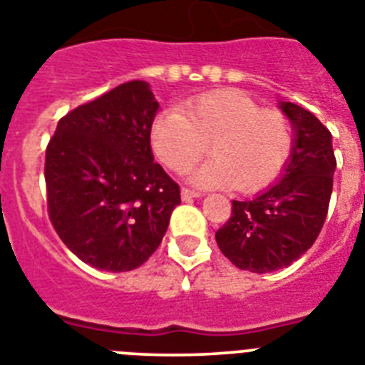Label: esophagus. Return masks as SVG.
Listing matches in <instances>:
<instances>
[{"label": "esophagus", "mask_w": 365, "mask_h": 365, "mask_svg": "<svg viewBox=\"0 0 365 365\" xmlns=\"http://www.w3.org/2000/svg\"><path fill=\"white\" fill-rule=\"evenodd\" d=\"M180 195H182V199L185 201H188V199H194V197H201V192H197V190H190V188H182L180 190Z\"/></svg>", "instance_id": "1"}]
</instances>
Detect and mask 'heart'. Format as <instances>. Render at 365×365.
<instances>
[{
	"label": "heart",
	"instance_id": "obj_1",
	"mask_svg": "<svg viewBox=\"0 0 365 365\" xmlns=\"http://www.w3.org/2000/svg\"><path fill=\"white\" fill-rule=\"evenodd\" d=\"M212 160L194 171L201 186L235 185L258 192L282 173L294 149L288 118L262 110L238 90H216L186 101L182 112H160L151 125V148L168 170L182 173L207 153Z\"/></svg>",
	"mask_w": 365,
	"mask_h": 365
}]
</instances>
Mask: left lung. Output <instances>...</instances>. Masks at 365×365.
Here are the masks:
<instances>
[{
  "label": "left lung",
  "mask_w": 365,
  "mask_h": 365,
  "mask_svg": "<svg viewBox=\"0 0 365 365\" xmlns=\"http://www.w3.org/2000/svg\"><path fill=\"white\" fill-rule=\"evenodd\" d=\"M295 130L282 179L251 201H232L229 221L216 232L221 253L240 269L269 273L312 247L325 223L336 157L331 130L307 108L280 101Z\"/></svg>",
  "instance_id": "8db88e82"
}]
</instances>
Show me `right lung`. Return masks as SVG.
Wrapping results in <instances>:
<instances>
[{
    "label": "right lung",
    "instance_id": "obj_1",
    "mask_svg": "<svg viewBox=\"0 0 365 365\" xmlns=\"http://www.w3.org/2000/svg\"><path fill=\"white\" fill-rule=\"evenodd\" d=\"M157 108L148 83L129 81L61 118L46 149L53 229L103 272L142 266L180 203L179 185L153 162Z\"/></svg>",
    "mask_w": 365,
    "mask_h": 365
}]
</instances>
